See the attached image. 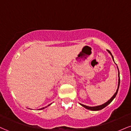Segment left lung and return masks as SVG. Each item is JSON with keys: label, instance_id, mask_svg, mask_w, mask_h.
Returning <instances> with one entry per match:
<instances>
[{"label": "left lung", "instance_id": "8db88e82", "mask_svg": "<svg viewBox=\"0 0 131 131\" xmlns=\"http://www.w3.org/2000/svg\"><path fill=\"white\" fill-rule=\"evenodd\" d=\"M107 51H108V53H110V55H112L113 60V57L112 54V53H111V52H110V51L108 50H107ZM113 61H114V60H113ZM118 75H119V79H118V89H117L116 92H115V94L113 95V96L112 98L110 99L108 101H107V102H106V103H103V104H102V105H99V106H86V105L81 104V103H80V105H82V106H84V107L85 108H86V109H88V110H92V111H98V110H100L104 108L105 107H106V106H107L108 105H109L110 103L111 102H112L113 101V99L115 98V97H116V95H117V93H118V89H119V84H120L119 72Z\"/></svg>", "mask_w": 131, "mask_h": 131}]
</instances>
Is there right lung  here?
Segmentation results:
<instances>
[{"label": "right lung", "instance_id": "add662e5", "mask_svg": "<svg viewBox=\"0 0 131 131\" xmlns=\"http://www.w3.org/2000/svg\"><path fill=\"white\" fill-rule=\"evenodd\" d=\"M51 104H50V105H48V106H49V105H50ZM46 107H47V106H46V107H43V108H40V109H39V110H42V109H44L45 108H46Z\"/></svg>", "mask_w": 131, "mask_h": 131}]
</instances>
